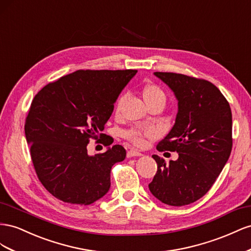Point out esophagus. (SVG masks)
<instances>
[{"instance_id":"34e87169","label":"esophagus","mask_w":251,"mask_h":251,"mask_svg":"<svg viewBox=\"0 0 251 251\" xmlns=\"http://www.w3.org/2000/svg\"><path fill=\"white\" fill-rule=\"evenodd\" d=\"M141 155H143V153L142 152H140L139 150H135V149H130L129 151L127 152V156H141Z\"/></svg>"}]
</instances>
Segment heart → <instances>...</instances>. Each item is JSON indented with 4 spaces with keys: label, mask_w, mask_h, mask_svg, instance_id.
Segmentation results:
<instances>
[{
    "label": "heart",
    "mask_w": 251,
    "mask_h": 251,
    "mask_svg": "<svg viewBox=\"0 0 251 251\" xmlns=\"http://www.w3.org/2000/svg\"><path fill=\"white\" fill-rule=\"evenodd\" d=\"M143 98H144L145 102L149 106L156 102L165 103L166 95L160 86H157L156 84H148L144 88H143ZM125 99H126V95H121L118 98L116 105H114V113L116 114L121 113L122 106H123ZM153 135H154V131L152 129L141 130V129H134V128H132V129H128L123 132V137L126 140L131 142L135 146H143L145 144L146 139L152 138Z\"/></svg>",
    "instance_id": "heart-1"
}]
</instances>
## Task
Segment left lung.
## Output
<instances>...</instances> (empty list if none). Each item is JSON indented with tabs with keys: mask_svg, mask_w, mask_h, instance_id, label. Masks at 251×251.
Wrapping results in <instances>:
<instances>
[{
	"mask_svg": "<svg viewBox=\"0 0 251 251\" xmlns=\"http://www.w3.org/2000/svg\"><path fill=\"white\" fill-rule=\"evenodd\" d=\"M175 92L178 111L173 129L156 149L176 151L166 164L153 154L156 174L149 190L164 204L184 206L211 188L232 149V114L226 98L211 82L175 73H154Z\"/></svg>",
	"mask_w": 251,
	"mask_h": 251,
	"instance_id": "8db88e82",
	"label": "left lung"
}]
</instances>
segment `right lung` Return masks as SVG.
<instances>
[{
  "label": "right lung",
  "mask_w": 251,
  "mask_h": 251,
  "mask_svg": "<svg viewBox=\"0 0 251 251\" xmlns=\"http://www.w3.org/2000/svg\"><path fill=\"white\" fill-rule=\"evenodd\" d=\"M137 73L76 70L34 96L25 121L26 141L40 182L54 198L90 205L109 190L111 167L125 159L126 150L113 145L91 156L87 145L90 140L112 144L111 137L100 132L122 89Z\"/></svg>",
  "instance_id": "right-lung-1"
}]
</instances>
